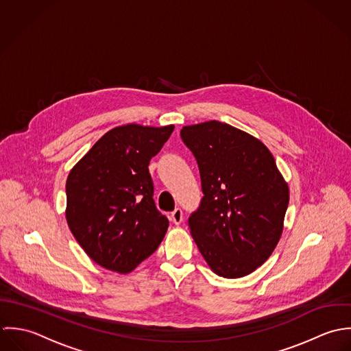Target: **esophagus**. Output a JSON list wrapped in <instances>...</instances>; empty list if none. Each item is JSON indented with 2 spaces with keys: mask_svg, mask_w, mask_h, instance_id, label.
I'll list each match as a JSON object with an SVG mask.
<instances>
[{
  "mask_svg": "<svg viewBox=\"0 0 351 351\" xmlns=\"http://www.w3.org/2000/svg\"><path fill=\"white\" fill-rule=\"evenodd\" d=\"M171 221L175 223V225H179V223H182V221H183V211L182 209H175V210L171 213Z\"/></svg>",
  "mask_w": 351,
  "mask_h": 351,
  "instance_id": "obj_1",
  "label": "esophagus"
}]
</instances>
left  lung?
<instances>
[{
    "label": "left lung",
    "instance_id": "8db88e82",
    "mask_svg": "<svg viewBox=\"0 0 351 351\" xmlns=\"http://www.w3.org/2000/svg\"><path fill=\"white\" fill-rule=\"evenodd\" d=\"M204 198L189 218L197 247L211 270L241 278L262 266L280 241L289 187L263 142L228 123L184 126Z\"/></svg>",
    "mask_w": 351,
    "mask_h": 351
}]
</instances>
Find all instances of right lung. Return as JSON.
Returning a JSON list of instances; mask_svg holds the SVG:
<instances>
[{"instance_id": "1", "label": "right lung", "mask_w": 351, "mask_h": 351, "mask_svg": "<svg viewBox=\"0 0 351 351\" xmlns=\"http://www.w3.org/2000/svg\"><path fill=\"white\" fill-rule=\"evenodd\" d=\"M172 132L173 125L115 128L73 167L66 180L68 225L99 266L130 273L162 241L169 222L154 205L147 165Z\"/></svg>"}]
</instances>
